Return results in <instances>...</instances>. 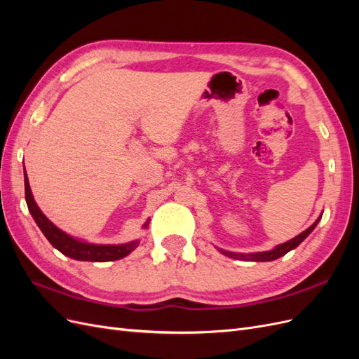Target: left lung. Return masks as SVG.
Listing matches in <instances>:
<instances>
[{
	"instance_id": "left-lung-1",
	"label": "left lung",
	"mask_w": 359,
	"mask_h": 359,
	"mask_svg": "<svg viewBox=\"0 0 359 359\" xmlns=\"http://www.w3.org/2000/svg\"><path fill=\"white\" fill-rule=\"evenodd\" d=\"M319 220H320V217L309 227V229H306L302 233H299L298 236L293 238V240H290V241H287V243H285V244H280V245H277V247L273 248V250H269V252L243 255V253H232V252H226V250H222V253L226 255L227 257H232V259L255 260V262H266V260H276V259H278V257H281V256H285L287 252H290V250L297 248V247L311 233V231L314 229V227H316V224L319 223Z\"/></svg>"
}]
</instances>
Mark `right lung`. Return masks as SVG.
<instances>
[{
	"label": "right lung",
	"instance_id": "obj_1",
	"mask_svg": "<svg viewBox=\"0 0 359 359\" xmlns=\"http://www.w3.org/2000/svg\"><path fill=\"white\" fill-rule=\"evenodd\" d=\"M25 178V201L28 205V210L32 215V219L40 227V231L48 238V241L55 247L62 255H66L76 260H88V262H109V260H118L121 257H126L139 245V241H133L128 244L121 245H95L74 240L70 235L64 233L58 227L48 220V217L40 211L32 193L29 189V182L27 172H24ZM148 223L145 224V227Z\"/></svg>",
	"mask_w": 359,
	"mask_h": 359
}]
</instances>
